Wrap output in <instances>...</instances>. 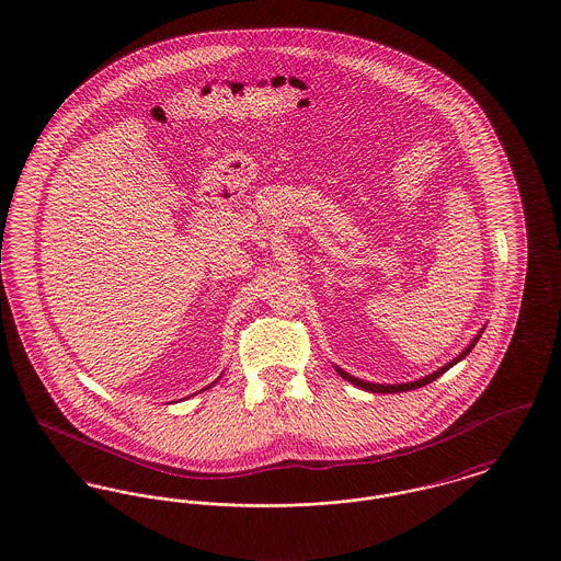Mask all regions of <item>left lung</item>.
I'll list each match as a JSON object with an SVG mask.
<instances>
[{
  "label": "left lung",
  "mask_w": 561,
  "mask_h": 561,
  "mask_svg": "<svg viewBox=\"0 0 561 561\" xmlns=\"http://www.w3.org/2000/svg\"><path fill=\"white\" fill-rule=\"evenodd\" d=\"M482 331L484 329H480L478 331V335H476L474 340L468 344V347H463L450 363H446V365H442L437 371H433V374H430V376H425V378H421V380H414V382H401V385H376V382H367V380H360V378H354V376H350L347 371H344L342 367H337L335 365V371L344 378V380H347L350 385H354V387L363 388V390H369V392H405V390H414V388H421L425 387V385H430V382H433L435 378H439L444 371H448L453 365H457L459 360H463L470 352H472V347H474L476 342L480 340V335H482Z\"/></svg>",
  "instance_id": "obj_1"
}]
</instances>
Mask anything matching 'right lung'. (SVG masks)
Instances as JSON below:
<instances>
[{
    "label": "right lung",
    "instance_id": "right-lung-1",
    "mask_svg": "<svg viewBox=\"0 0 561 561\" xmlns=\"http://www.w3.org/2000/svg\"><path fill=\"white\" fill-rule=\"evenodd\" d=\"M219 378H221V376H219ZM219 378H217V380H219ZM217 380H216V382H217ZM216 382H211V385H209V387H207V388L214 387V385H216ZM207 388H203V390H207Z\"/></svg>",
    "mask_w": 561,
    "mask_h": 561
}]
</instances>
